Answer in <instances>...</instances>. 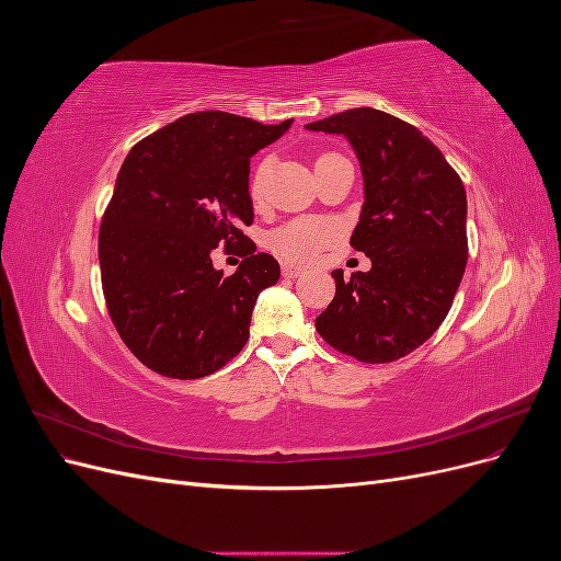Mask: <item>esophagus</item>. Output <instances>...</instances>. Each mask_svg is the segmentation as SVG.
Returning a JSON list of instances; mask_svg holds the SVG:
<instances>
[{
  "label": "esophagus",
  "instance_id": "34e87169",
  "mask_svg": "<svg viewBox=\"0 0 561 561\" xmlns=\"http://www.w3.org/2000/svg\"><path fill=\"white\" fill-rule=\"evenodd\" d=\"M301 266H297V264H290V262H285L283 264V276L285 278H297V276H301Z\"/></svg>",
  "mask_w": 561,
  "mask_h": 561
}]
</instances>
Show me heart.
Returning a JSON list of instances; mask_svg holds the SVG:
<instances>
[{"label":"heart","mask_w":561,"mask_h":561,"mask_svg":"<svg viewBox=\"0 0 561 561\" xmlns=\"http://www.w3.org/2000/svg\"><path fill=\"white\" fill-rule=\"evenodd\" d=\"M271 159H264L257 171L250 180V194L257 201L264 194V184L271 171ZM339 233V225L325 217H307V219H293L266 236V245L283 254L290 262H311L318 257L322 248H328Z\"/></svg>","instance_id":"1"}]
</instances>
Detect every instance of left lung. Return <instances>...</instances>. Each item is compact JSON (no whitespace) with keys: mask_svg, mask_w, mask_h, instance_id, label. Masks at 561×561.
I'll return each mask as SVG.
<instances>
[{"mask_svg":"<svg viewBox=\"0 0 561 561\" xmlns=\"http://www.w3.org/2000/svg\"><path fill=\"white\" fill-rule=\"evenodd\" d=\"M344 135L363 171L365 203L351 245L371 268L336 283L316 330L363 363H393L447 318L468 262V201L461 178L426 135L381 110L358 107L307 124Z\"/></svg>","mask_w":561,"mask_h":561,"instance_id":"obj_1","label":"left lung"}]
</instances>
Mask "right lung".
Returning a JSON list of instances; mask_svg holds the SVG:
<instances>
[{
  "label": "right lung",
  "mask_w": 561,
  "mask_h": 561,
  "mask_svg": "<svg viewBox=\"0 0 561 561\" xmlns=\"http://www.w3.org/2000/svg\"><path fill=\"white\" fill-rule=\"evenodd\" d=\"M290 126L196 112L128 151L100 227V274L116 332L159 375L208 377L245 346L254 304L280 266L252 245L222 276L213 250L248 241L250 159Z\"/></svg>",
  "instance_id": "add662e5"
}]
</instances>
